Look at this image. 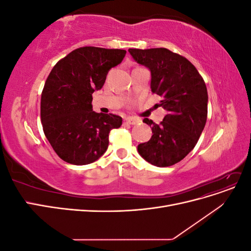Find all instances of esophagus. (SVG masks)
Returning <instances> with one entry per match:
<instances>
[{
    "mask_svg": "<svg viewBox=\"0 0 251 251\" xmlns=\"http://www.w3.org/2000/svg\"><path fill=\"white\" fill-rule=\"evenodd\" d=\"M124 123L126 125H136L139 123V120L137 118H134V117H126L124 119Z\"/></svg>",
    "mask_w": 251,
    "mask_h": 251,
    "instance_id": "34e87169",
    "label": "esophagus"
}]
</instances>
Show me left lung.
<instances>
[{"label": "left lung", "mask_w": 251, "mask_h": 251, "mask_svg": "<svg viewBox=\"0 0 251 251\" xmlns=\"http://www.w3.org/2000/svg\"><path fill=\"white\" fill-rule=\"evenodd\" d=\"M133 58L151 70V92L162 98L168 111L160 124L144 118L151 138L138 146V153L151 164L166 168L181 161L199 140L207 119V89L187 58L166 48L128 49Z\"/></svg>", "instance_id": "left-lung-1"}]
</instances>
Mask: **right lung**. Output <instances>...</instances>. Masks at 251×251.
<instances>
[{"label":"right lung","instance_id":"obj_1","mask_svg":"<svg viewBox=\"0 0 251 251\" xmlns=\"http://www.w3.org/2000/svg\"><path fill=\"white\" fill-rule=\"evenodd\" d=\"M126 51L98 47L73 50L53 67L41 98L45 136L62 160L75 165L92 163L109 146V133L123 118L92 110V94L100 90L111 68Z\"/></svg>","mask_w":251,"mask_h":251}]
</instances>
